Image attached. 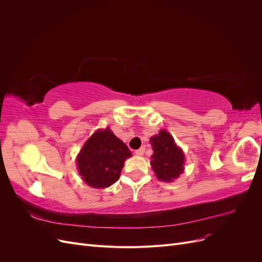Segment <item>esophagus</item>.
<instances>
[{
	"label": "esophagus",
	"instance_id": "esophagus-1",
	"mask_svg": "<svg viewBox=\"0 0 262 262\" xmlns=\"http://www.w3.org/2000/svg\"><path fill=\"white\" fill-rule=\"evenodd\" d=\"M144 152H145V147H141V148H139V149L136 150V154L139 155V156H141V155L144 154Z\"/></svg>",
	"mask_w": 262,
	"mask_h": 262
}]
</instances>
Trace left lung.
Returning <instances> with one entry per match:
<instances>
[{
  "instance_id": "8db88e82",
  "label": "left lung",
  "mask_w": 262,
  "mask_h": 262,
  "mask_svg": "<svg viewBox=\"0 0 262 262\" xmlns=\"http://www.w3.org/2000/svg\"><path fill=\"white\" fill-rule=\"evenodd\" d=\"M154 153L150 156V165L156 177L163 181H172L184 171L185 155L176 145L168 132L162 130L158 136L150 139Z\"/></svg>"
}]
</instances>
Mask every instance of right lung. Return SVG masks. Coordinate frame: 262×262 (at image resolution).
Instances as JSON below:
<instances>
[{
  "instance_id": "1",
  "label": "right lung",
  "mask_w": 262,
  "mask_h": 262,
  "mask_svg": "<svg viewBox=\"0 0 262 262\" xmlns=\"http://www.w3.org/2000/svg\"><path fill=\"white\" fill-rule=\"evenodd\" d=\"M132 154L108 128L95 132L77 156V168L87 185L110 187L120 177L123 164Z\"/></svg>"
}]
</instances>
